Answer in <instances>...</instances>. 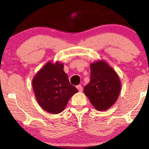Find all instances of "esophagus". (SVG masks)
<instances>
[{"label":"esophagus","mask_w":149,"mask_h":149,"mask_svg":"<svg viewBox=\"0 0 149 149\" xmlns=\"http://www.w3.org/2000/svg\"><path fill=\"white\" fill-rule=\"evenodd\" d=\"M76 87H77L78 90H79V91H80V92H81V91H83V88H82L81 85H78Z\"/></svg>","instance_id":"34e87169"}]
</instances>
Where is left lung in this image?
I'll return each instance as SVG.
<instances>
[{"mask_svg": "<svg viewBox=\"0 0 149 149\" xmlns=\"http://www.w3.org/2000/svg\"><path fill=\"white\" fill-rule=\"evenodd\" d=\"M90 70L91 79L84 87V94L97 110H106L115 104L119 97L120 79L104 61L91 63Z\"/></svg>", "mask_w": 149, "mask_h": 149, "instance_id": "1", "label": "left lung"}]
</instances>
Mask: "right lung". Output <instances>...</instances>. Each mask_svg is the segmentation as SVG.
I'll return each mask as SVG.
<instances>
[{
  "label": "right lung",
  "instance_id": "right-lung-1",
  "mask_svg": "<svg viewBox=\"0 0 149 149\" xmlns=\"http://www.w3.org/2000/svg\"><path fill=\"white\" fill-rule=\"evenodd\" d=\"M63 63L48 62L32 80L34 94L40 106L51 114L63 112L78 89L69 82Z\"/></svg>",
  "mask_w": 149,
  "mask_h": 149
}]
</instances>
